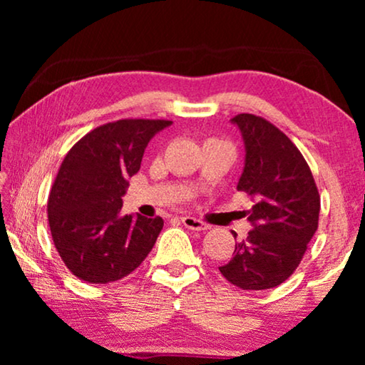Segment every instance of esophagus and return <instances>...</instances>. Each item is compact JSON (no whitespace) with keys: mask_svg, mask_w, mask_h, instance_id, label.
<instances>
[{"mask_svg":"<svg viewBox=\"0 0 365 365\" xmlns=\"http://www.w3.org/2000/svg\"><path fill=\"white\" fill-rule=\"evenodd\" d=\"M181 222L187 229H191V231H207L209 229V224H206L204 221H201V219H197L194 216H184V217H181Z\"/></svg>","mask_w":365,"mask_h":365,"instance_id":"obj_1","label":"esophagus"}]
</instances>
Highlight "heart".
Masks as SVG:
<instances>
[{"instance_id":"1","label":"heart","mask_w":365,"mask_h":365,"mask_svg":"<svg viewBox=\"0 0 365 365\" xmlns=\"http://www.w3.org/2000/svg\"><path fill=\"white\" fill-rule=\"evenodd\" d=\"M211 141H216V143H222V141H219V139H207L206 143H211Z\"/></svg>"}]
</instances>
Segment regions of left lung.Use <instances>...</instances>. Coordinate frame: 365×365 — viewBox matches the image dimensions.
Segmentation results:
<instances>
[{"label": "left lung", "mask_w": 365, "mask_h": 365, "mask_svg": "<svg viewBox=\"0 0 365 365\" xmlns=\"http://www.w3.org/2000/svg\"><path fill=\"white\" fill-rule=\"evenodd\" d=\"M231 121L246 144L237 191L252 199L247 219L254 227L219 271L239 289L264 291L282 284L301 264L317 231L321 196L306 159L281 129L249 113Z\"/></svg>", "instance_id": "left-lung-1"}]
</instances>
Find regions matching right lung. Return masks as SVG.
I'll use <instances>...</instances> for the list:
<instances>
[{"label":"right lung","instance_id":"add662e5","mask_svg":"<svg viewBox=\"0 0 365 365\" xmlns=\"http://www.w3.org/2000/svg\"><path fill=\"white\" fill-rule=\"evenodd\" d=\"M168 119H119L89 131L64 156L48 197L53 242L74 276L89 284L126 277L148 257L163 217L123 216L128 179Z\"/></svg>","mask_w":365,"mask_h":365}]
</instances>
